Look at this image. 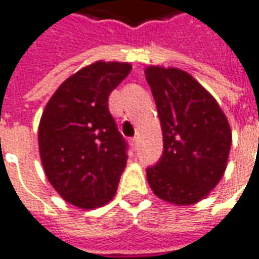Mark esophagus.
Returning a JSON list of instances; mask_svg holds the SVG:
<instances>
[{
  "label": "esophagus",
  "mask_w": 259,
  "mask_h": 259,
  "mask_svg": "<svg viewBox=\"0 0 259 259\" xmlns=\"http://www.w3.org/2000/svg\"><path fill=\"white\" fill-rule=\"evenodd\" d=\"M131 145H133L134 149H137V147H138V138L137 137L131 138Z\"/></svg>",
  "instance_id": "esophagus-1"
}]
</instances>
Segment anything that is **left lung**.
I'll return each mask as SVG.
<instances>
[{"label":"left lung","instance_id":"left-lung-1","mask_svg":"<svg viewBox=\"0 0 259 259\" xmlns=\"http://www.w3.org/2000/svg\"><path fill=\"white\" fill-rule=\"evenodd\" d=\"M145 77L163 135L162 156L147 169L148 183L162 200L194 204L224 175L231 148L227 117L214 97L181 69L149 66Z\"/></svg>","mask_w":259,"mask_h":259}]
</instances>
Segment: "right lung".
<instances>
[{"mask_svg": "<svg viewBox=\"0 0 259 259\" xmlns=\"http://www.w3.org/2000/svg\"><path fill=\"white\" fill-rule=\"evenodd\" d=\"M130 63L96 62L65 80L45 107L39 152L51 185L80 208L107 204L126 165V142L108 110V96Z\"/></svg>", "mask_w": 259, "mask_h": 259, "instance_id": "add662e5", "label": "right lung"}]
</instances>
